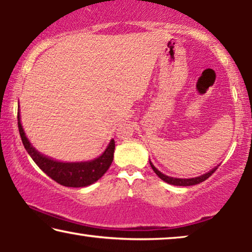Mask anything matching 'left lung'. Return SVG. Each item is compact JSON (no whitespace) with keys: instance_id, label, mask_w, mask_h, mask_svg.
<instances>
[{"instance_id":"8db88e82","label":"left lung","mask_w":252,"mask_h":252,"mask_svg":"<svg viewBox=\"0 0 252 252\" xmlns=\"http://www.w3.org/2000/svg\"><path fill=\"white\" fill-rule=\"evenodd\" d=\"M150 165H151V167H153V170H154L155 173H156V174L158 175V177H159V178L161 179V180L165 181V182H167V184H170V185H174V186H194V185L201 184V182L205 181L206 179L211 177V175H212L213 173H215L216 170H217V168H218V166H219V165H218V166H217V167L212 168L211 171H209L208 173H205V174H203V175H199V177L190 178V179H178V178L167 177V175L163 174L160 171H158L157 168L154 166L151 161H150Z\"/></svg>"}]
</instances>
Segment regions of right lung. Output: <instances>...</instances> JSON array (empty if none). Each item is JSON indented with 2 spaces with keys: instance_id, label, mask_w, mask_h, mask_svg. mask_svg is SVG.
<instances>
[{
  "instance_id": "1",
  "label": "right lung",
  "mask_w": 252,
  "mask_h": 252,
  "mask_svg": "<svg viewBox=\"0 0 252 252\" xmlns=\"http://www.w3.org/2000/svg\"><path fill=\"white\" fill-rule=\"evenodd\" d=\"M18 129L23 144L35 164L46 173L62 186L65 187H86L94 184L103 174L109 170L113 160L115 153V140L110 141L104 153L101 156L88 161H78V163H63V161L54 160L51 158L40 154L32 144L24 132L20 116L18 112Z\"/></svg>"
}]
</instances>
